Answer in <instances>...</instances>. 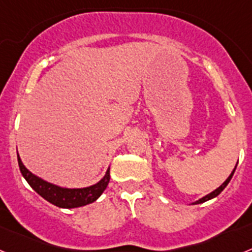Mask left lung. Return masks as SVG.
I'll return each mask as SVG.
<instances>
[{
    "label": "left lung",
    "mask_w": 252,
    "mask_h": 252,
    "mask_svg": "<svg viewBox=\"0 0 252 252\" xmlns=\"http://www.w3.org/2000/svg\"><path fill=\"white\" fill-rule=\"evenodd\" d=\"M235 170H236V166H235V169H233V171L232 173H231L230 174V177L227 178L226 179V182H224L223 184H222L221 187H218L217 189H216V190H213L212 193H209V194H207L206 197H203V198H201V199H199V201H197V202H194V204H199V203H203V202H206V201H208V199H212V198H215V197H217L218 194H220V193L222 192V190H223L224 188H226L227 187V184L230 183V180H231V178H232V175H233V173H235Z\"/></svg>",
    "instance_id": "obj_1"
}]
</instances>
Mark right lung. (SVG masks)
<instances>
[{"label":"right lung","mask_w":252,"mask_h":252,"mask_svg":"<svg viewBox=\"0 0 252 252\" xmlns=\"http://www.w3.org/2000/svg\"><path fill=\"white\" fill-rule=\"evenodd\" d=\"M17 161H19L22 177L25 178L31 188L34 189L37 194L41 195L44 199H46L54 206L60 207V208H75V207H82L92 203L103 193V190L108 186V182H110V169H108L106 175L94 186L79 189L62 188V187L54 186V184L40 179L31 171H29L25 168V165L22 164L19 154H17Z\"/></svg>","instance_id":"add662e5"}]
</instances>
